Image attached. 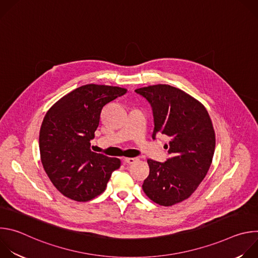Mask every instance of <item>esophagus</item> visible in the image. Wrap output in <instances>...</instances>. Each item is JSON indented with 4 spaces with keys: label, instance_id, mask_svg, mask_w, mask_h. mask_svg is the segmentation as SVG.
I'll use <instances>...</instances> for the list:
<instances>
[{
    "label": "esophagus",
    "instance_id": "34e87169",
    "mask_svg": "<svg viewBox=\"0 0 258 258\" xmlns=\"http://www.w3.org/2000/svg\"><path fill=\"white\" fill-rule=\"evenodd\" d=\"M139 161V158H137V157H132V158H124L123 159V162L125 163V164H134V163H136V162H138Z\"/></svg>",
    "mask_w": 258,
    "mask_h": 258
}]
</instances>
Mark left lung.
<instances>
[{
	"mask_svg": "<svg viewBox=\"0 0 258 258\" xmlns=\"http://www.w3.org/2000/svg\"><path fill=\"white\" fill-rule=\"evenodd\" d=\"M135 92L152 107V138H170L165 162L147 160L150 173L142 188L153 202L171 206L189 198L205 177L215 148L213 126L204 106L179 89L156 85Z\"/></svg>",
	"mask_w": 258,
	"mask_h": 258,
	"instance_id": "obj_1",
	"label": "left lung"
}]
</instances>
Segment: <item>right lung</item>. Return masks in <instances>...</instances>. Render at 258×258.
<instances>
[{
	"mask_svg": "<svg viewBox=\"0 0 258 258\" xmlns=\"http://www.w3.org/2000/svg\"><path fill=\"white\" fill-rule=\"evenodd\" d=\"M125 89L86 85L70 92L47 112L40 131V152L46 173L64 196L87 202L104 192L118 158L91 151L103 107Z\"/></svg>",
	"mask_w": 258,
	"mask_h": 258,
	"instance_id": "1",
	"label": "right lung"
}]
</instances>
